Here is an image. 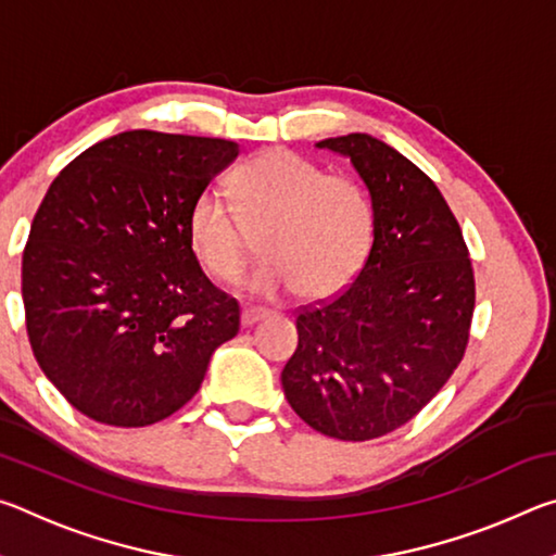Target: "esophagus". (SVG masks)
I'll return each instance as SVG.
<instances>
[{
    "label": "esophagus",
    "instance_id": "1",
    "mask_svg": "<svg viewBox=\"0 0 556 556\" xmlns=\"http://www.w3.org/2000/svg\"><path fill=\"white\" fill-rule=\"evenodd\" d=\"M262 318H267V312H262V308H255V306H244L242 314H240V321H242L244 328L260 324Z\"/></svg>",
    "mask_w": 556,
    "mask_h": 556
}]
</instances>
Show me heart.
Masks as SVG:
<instances>
[{"instance_id":"1","label":"heart","mask_w":556,"mask_h":556,"mask_svg":"<svg viewBox=\"0 0 556 556\" xmlns=\"http://www.w3.org/2000/svg\"><path fill=\"white\" fill-rule=\"evenodd\" d=\"M230 205L201 193L186 232L195 260L213 279L230 281L255 250L265 260L244 279L255 294L294 287L301 299H328L361 275L375 240L368 193L345 176L285 149H271L232 174Z\"/></svg>"}]
</instances>
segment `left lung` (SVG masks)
I'll use <instances>...</instances> for the list:
<instances>
[{"instance_id":"obj_1","label":"left lung","mask_w":556,"mask_h":556,"mask_svg":"<svg viewBox=\"0 0 556 556\" xmlns=\"http://www.w3.org/2000/svg\"><path fill=\"white\" fill-rule=\"evenodd\" d=\"M316 147L351 159L370 193L375 240L351 287L299 312L281 388L308 427L368 441L407 425L454 375L476 281L454 213L419 166L363 131Z\"/></svg>"}]
</instances>
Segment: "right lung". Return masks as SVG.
Wrapping results in <instances>:
<instances>
[{"label": "right lung", "instance_id": "obj_1", "mask_svg": "<svg viewBox=\"0 0 556 556\" xmlns=\"http://www.w3.org/2000/svg\"><path fill=\"white\" fill-rule=\"evenodd\" d=\"M240 154L228 139L131 129L53 178L22 262L31 351L55 390L110 427H149L199 392L240 306L188 244L193 201Z\"/></svg>", "mask_w": 556, "mask_h": 556}]
</instances>
